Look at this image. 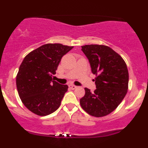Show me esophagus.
<instances>
[{
	"label": "esophagus",
	"mask_w": 148,
	"mask_h": 148,
	"mask_svg": "<svg viewBox=\"0 0 148 148\" xmlns=\"http://www.w3.org/2000/svg\"><path fill=\"white\" fill-rule=\"evenodd\" d=\"M69 89H71V90H75L77 87H76V85H69Z\"/></svg>",
	"instance_id": "esophagus-1"
}]
</instances>
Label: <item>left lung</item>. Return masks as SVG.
I'll return each mask as SVG.
<instances>
[{"mask_svg": "<svg viewBox=\"0 0 148 148\" xmlns=\"http://www.w3.org/2000/svg\"><path fill=\"white\" fill-rule=\"evenodd\" d=\"M88 58L96 89L93 92L85 88L80 99L81 108L89 114L102 117L109 114L119 106L127 92L129 74L125 60L112 48L103 45L82 46Z\"/></svg>", "mask_w": 148, "mask_h": 148, "instance_id": "1", "label": "left lung"}]
</instances>
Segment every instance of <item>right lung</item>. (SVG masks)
<instances>
[{
  "label": "right lung",
  "mask_w": 148,
  "mask_h": 148,
  "mask_svg": "<svg viewBox=\"0 0 148 148\" xmlns=\"http://www.w3.org/2000/svg\"><path fill=\"white\" fill-rule=\"evenodd\" d=\"M74 47L48 43L32 51L23 59L16 76V88L24 106L38 116L59 108L68 86L53 81L64 55Z\"/></svg>",
  "instance_id": "obj_1"
}]
</instances>
